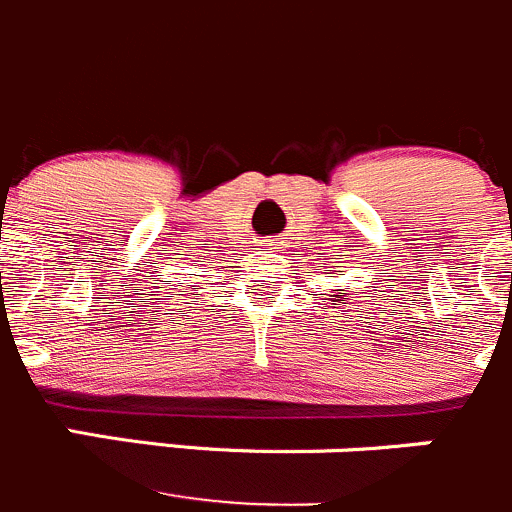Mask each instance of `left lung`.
<instances>
[{"instance_id": "left-lung-1", "label": "left lung", "mask_w": 512, "mask_h": 512, "mask_svg": "<svg viewBox=\"0 0 512 512\" xmlns=\"http://www.w3.org/2000/svg\"><path fill=\"white\" fill-rule=\"evenodd\" d=\"M330 297H332V305H335V302H342V305H345V300H347V290L335 292V295H330Z\"/></svg>"}]
</instances>
